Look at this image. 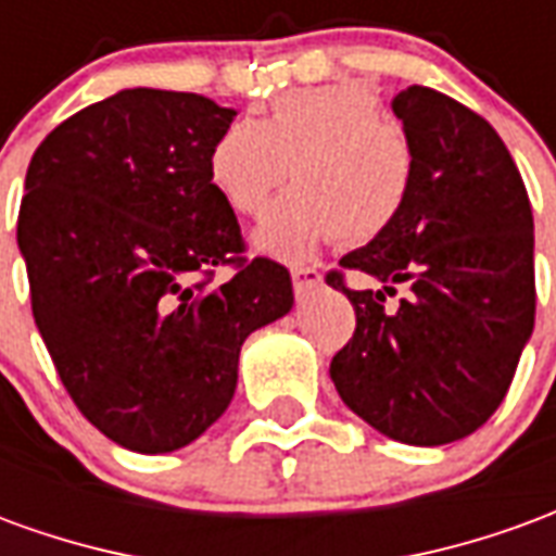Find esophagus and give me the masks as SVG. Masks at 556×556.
<instances>
[{
  "label": "esophagus",
  "mask_w": 556,
  "mask_h": 556,
  "mask_svg": "<svg viewBox=\"0 0 556 556\" xmlns=\"http://www.w3.org/2000/svg\"><path fill=\"white\" fill-rule=\"evenodd\" d=\"M291 282H294V298L298 301H309L315 289L321 286V270L315 267H291Z\"/></svg>",
  "instance_id": "esophagus-1"
}]
</instances>
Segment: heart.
Returning <instances> with one entry per match:
<instances>
[{
	"instance_id": "obj_1",
	"label": "heart",
	"mask_w": 556,
	"mask_h": 556,
	"mask_svg": "<svg viewBox=\"0 0 556 556\" xmlns=\"http://www.w3.org/2000/svg\"><path fill=\"white\" fill-rule=\"evenodd\" d=\"M289 175L298 187L253 231L258 253L313 258L339 238H381L408 202L414 151L369 86L345 79L282 94L262 122H235L207 154V181L235 214H262Z\"/></svg>"
}]
</instances>
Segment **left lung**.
Returning a JSON list of instances; mask_svg holds the SVG:
<instances>
[{
  "label": "left lung",
  "instance_id": "left-lung-1",
  "mask_svg": "<svg viewBox=\"0 0 556 556\" xmlns=\"http://www.w3.org/2000/svg\"><path fill=\"white\" fill-rule=\"evenodd\" d=\"M393 113L414 151V187L396 223L339 262L381 289H345L342 274H327L357 315L330 378L375 431L441 446L497 410L533 333V211L482 115L426 86L399 91ZM402 281L409 298L387 311Z\"/></svg>",
  "mask_w": 556,
  "mask_h": 556
}]
</instances>
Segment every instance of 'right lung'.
<instances>
[{
	"mask_svg": "<svg viewBox=\"0 0 556 556\" xmlns=\"http://www.w3.org/2000/svg\"><path fill=\"white\" fill-rule=\"evenodd\" d=\"M235 115L190 91L122 89L55 127L26 172L35 325L83 417L134 453L205 434L235 396L243 339L294 306L286 267L238 258V217L207 181ZM231 261L239 274L214 290Z\"/></svg>",
	"mask_w": 556,
	"mask_h": 556,
	"instance_id": "obj_1",
	"label": "right lung"
}]
</instances>
